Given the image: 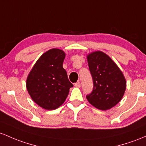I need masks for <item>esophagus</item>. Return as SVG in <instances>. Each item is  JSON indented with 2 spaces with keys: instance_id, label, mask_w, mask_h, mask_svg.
I'll return each instance as SVG.
<instances>
[{
  "instance_id": "1",
  "label": "esophagus",
  "mask_w": 146,
  "mask_h": 146,
  "mask_svg": "<svg viewBox=\"0 0 146 146\" xmlns=\"http://www.w3.org/2000/svg\"><path fill=\"white\" fill-rule=\"evenodd\" d=\"M74 86L76 87V88H81V83H80V82H77V83H75Z\"/></svg>"
}]
</instances>
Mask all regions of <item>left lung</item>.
<instances>
[{
    "instance_id": "left-lung-1",
    "label": "left lung",
    "mask_w": 146,
    "mask_h": 146,
    "mask_svg": "<svg viewBox=\"0 0 146 146\" xmlns=\"http://www.w3.org/2000/svg\"><path fill=\"white\" fill-rule=\"evenodd\" d=\"M87 60L94 83L93 90L87 95V99L96 108L111 109L123 96L126 89L125 76L114 60L104 52H91L87 56Z\"/></svg>"
}]
</instances>
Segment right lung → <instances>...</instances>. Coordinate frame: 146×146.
Masks as SVG:
<instances>
[{
  "mask_svg": "<svg viewBox=\"0 0 146 146\" xmlns=\"http://www.w3.org/2000/svg\"><path fill=\"white\" fill-rule=\"evenodd\" d=\"M65 53L60 49L49 50L40 56L27 76L26 87L38 106L47 110L59 108L73 87L63 68Z\"/></svg>",
  "mask_w": 146,
  "mask_h": 146,
  "instance_id": "right-lung-1",
  "label": "right lung"
}]
</instances>
